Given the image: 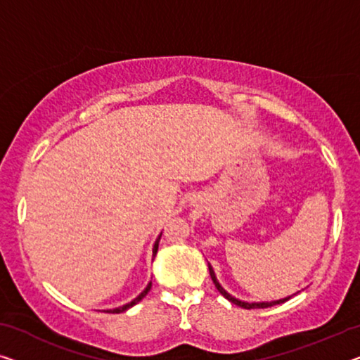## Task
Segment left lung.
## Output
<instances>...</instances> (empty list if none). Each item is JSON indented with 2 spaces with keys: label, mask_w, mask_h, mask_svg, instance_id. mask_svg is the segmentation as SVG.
<instances>
[{
  "label": "left lung",
  "mask_w": 360,
  "mask_h": 360,
  "mask_svg": "<svg viewBox=\"0 0 360 360\" xmlns=\"http://www.w3.org/2000/svg\"><path fill=\"white\" fill-rule=\"evenodd\" d=\"M208 270H210V276H212V280H213V283H214V288L218 289V292L221 294V296H224L226 297L229 302H233V304H236V305H239V307H243V309H265V307H271V305H276V304H283V302H286V300H289L291 299L292 296H296V294L299 292H296V294H291V296H288V297H283V299H276V300H260V302H255V300H243V299H239V297H236V296H233L231 292H228L226 289H224L223 286H221V283L218 281V278H217V273H214V270H213V266L208 264Z\"/></svg>",
  "instance_id": "obj_1"
}]
</instances>
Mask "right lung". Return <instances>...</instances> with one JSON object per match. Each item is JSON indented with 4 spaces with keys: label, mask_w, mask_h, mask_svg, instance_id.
Masks as SVG:
<instances>
[{
    "label": "right lung",
    "mask_w": 360,
    "mask_h": 360,
    "mask_svg": "<svg viewBox=\"0 0 360 360\" xmlns=\"http://www.w3.org/2000/svg\"><path fill=\"white\" fill-rule=\"evenodd\" d=\"M160 238H162V233H160V236L157 238V240H155V244H153V249H152V260L155 259V257H157V252H158V244H160ZM150 288H152V281H150L147 286H146V289H143V291L139 294V296L136 297V299H132L131 302H127V304H124V305H120V307H115V309H108V310H105V312H111V314H121V312H126L127 309H131V307H134V305H136L137 302H141V300L147 296V292L150 291Z\"/></svg>",
    "instance_id": "add662e5"
}]
</instances>
